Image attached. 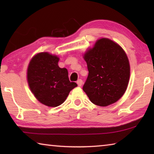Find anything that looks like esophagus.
I'll use <instances>...</instances> for the list:
<instances>
[{
    "instance_id": "esophagus-1",
    "label": "esophagus",
    "mask_w": 154,
    "mask_h": 154,
    "mask_svg": "<svg viewBox=\"0 0 154 154\" xmlns=\"http://www.w3.org/2000/svg\"><path fill=\"white\" fill-rule=\"evenodd\" d=\"M77 85H78V86H82V84H83V81L82 80V79H78L77 80Z\"/></svg>"
}]
</instances>
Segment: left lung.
<instances>
[{
  "label": "left lung",
  "instance_id": "obj_1",
  "mask_svg": "<svg viewBox=\"0 0 154 154\" xmlns=\"http://www.w3.org/2000/svg\"><path fill=\"white\" fill-rule=\"evenodd\" d=\"M88 76L83 90L91 102L106 106L117 102L126 92L130 78V64L118 43L103 38L85 52Z\"/></svg>",
  "mask_w": 154,
  "mask_h": 154
}]
</instances>
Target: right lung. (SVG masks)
Segmentation results:
<instances>
[{
    "label": "right lung",
    "instance_id": "right-lung-1",
    "mask_svg": "<svg viewBox=\"0 0 154 154\" xmlns=\"http://www.w3.org/2000/svg\"><path fill=\"white\" fill-rule=\"evenodd\" d=\"M59 58L41 52L31 59L27 70V79L31 92L41 103L55 107L66 100L69 92L77 86L71 82L66 69L58 66Z\"/></svg>",
    "mask_w": 154,
    "mask_h": 154
}]
</instances>
